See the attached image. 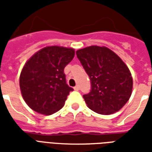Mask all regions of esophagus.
Listing matches in <instances>:
<instances>
[{"mask_svg":"<svg viewBox=\"0 0 152 152\" xmlns=\"http://www.w3.org/2000/svg\"><path fill=\"white\" fill-rule=\"evenodd\" d=\"M74 89H75V90H79L80 86H76L75 87H74Z\"/></svg>","mask_w":152,"mask_h":152,"instance_id":"esophagus-1","label":"esophagus"}]
</instances>
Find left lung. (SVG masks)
<instances>
[{"instance_id": "left-lung-1", "label": "left lung", "mask_w": 152, "mask_h": 152, "mask_svg": "<svg viewBox=\"0 0 152 152\" xmlns=\"http://www.w3.org/2000/svg\"><path fill=\"white\" fill-rule=\"evenodd\" d=\"M76 55L91 83L90 92L83 95L88 107L101 115L121 110L133 89V78L126 64L105 46L86 47L77 50Z\"/></svg>"}]
</instances>
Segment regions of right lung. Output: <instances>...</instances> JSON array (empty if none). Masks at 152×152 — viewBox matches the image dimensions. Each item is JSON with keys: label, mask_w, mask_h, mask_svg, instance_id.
<instances>
[{"label": "right lung", "mask_w": 152, "mask_h": 152, "mask_svg": "<svg viewBox=\"0 0 152 152\" xmlns=\"http://www.w3.org/2000/svg\"><path fill=\"white\" fill-rule=\"evenodd\" d=\"M75 50L47 46L25 63L19 77L21 94L28 106L42 115H52L62 108L73 89L66 83L64 67L73 59Z\"/></svg>", "instance_id": "right-lung-1"}]
</instances>
